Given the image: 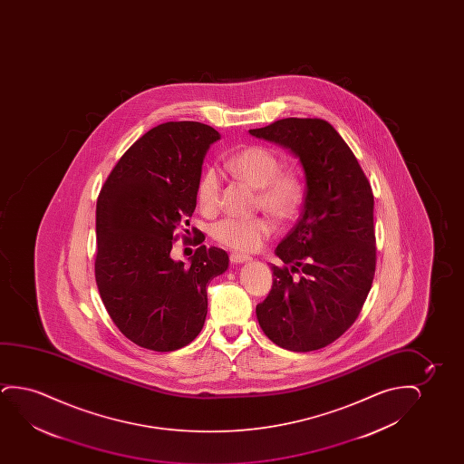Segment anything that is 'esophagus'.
Returning a JSON list of instances; mask_svg holds the SVG:
<instances>
[{
	"label": "esophagus",
	"mask_w": 464,
	"mask_h": 464,
	"mask_svg": "<svg viewBox=\"0 0 464 464\" xmlns=\"http://www.w3.org/2000/svg\"><path fill=\"white\" fill-rule=\"evenodd\" d=\"M229 260H231V263H246V261L252 260V256H248V255L244 254H231L229 255Z\"/></svg>",
	"instance_id": "esophagus-1"
}]
</instances>
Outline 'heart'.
<instances>
[{"instance_id": "obj_1", "label": "heart", "mask_w": 464, "mask_h": 464, "mask_svg": "<svg viewBox=\"0 0 464 464\" xmlns=\"http://www.w3.org/2000/svg\"><path fill=\"white\" fill-rule=\"evenodd\" d=\"M227 169L258 188V204L276 218L288 220L298 212L304 193L303 180L295 171H282L279 159L266 147H244L229 157ZM197 201L208 214L218 209L220 176L214 168L201 172ZM273 231V222L266 216L225 217L210 229L218 244L241 252H254Z\"/></svg>"}]
</instances>
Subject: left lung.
Wrapping results in <instances>:
<instances>
[{"mask_svg":"<svg viewBox=\"0 0 464 464\" xmlns=\"http://www.w3.org/2000/svg\"><path fill=\"white\" fill-rule=\"evenodd\" d=\"M285 147L305 179L301 218L276 247L273 288L256 305L261 330L292 352L334 343L353 324L375 271L374 197L350 147L322 119H282L248 130Z\"/></svg>","mask_w":464,"mask_h":464,"instance_id":"8db88e82","label":"left lung"}]
</instances>
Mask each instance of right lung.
<instances>
[{"label": "right lung", "mask_w": 464, "mask_h": 464, "mask_svg": "<svg viewBox=\"0 0 464 464\" xmlns=\"http://www.w3.org/2000/svg\"><path fill=\"white\" fill-rule=\"evenodd\" d=\"M220 133L199 121H168L123 153L96 201V285L117 328L144 349H182L203 330L210 280L228 254L197 248L171 258L174 229L197 208L204 157Z\"/></svg>", "instance_id": "right-lung-1"}]
</instances>
